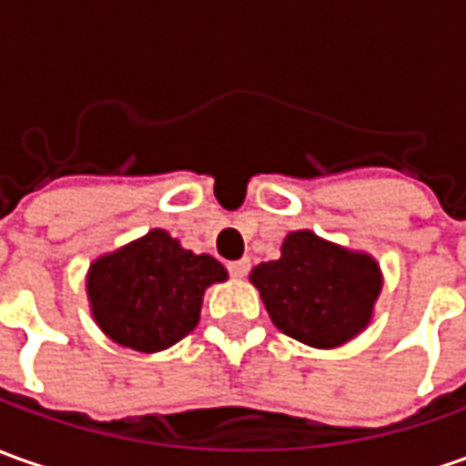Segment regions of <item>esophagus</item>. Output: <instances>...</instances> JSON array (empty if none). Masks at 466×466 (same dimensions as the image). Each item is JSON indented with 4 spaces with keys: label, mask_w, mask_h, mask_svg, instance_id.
<instances>
[{
    "label": "esophagus",
    "mask_w": 466,
    "mask_h": 466,
    "mask_svg": "<svg viewBox=\"0 0 466 466\" xmlns=\"http://www.w3.org/2000/svg\"><path fill=\"white\" fill-rule=\"evenodd\" d=\"M229 273H232V278H245V275L249 273V259L242 258L229 262Z\"/></svg>",
    "instance_id": "1"
}]
</instances>
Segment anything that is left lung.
I'll return each mask as SVG.
<instances>
[{
    "label": "left lung",
    "mask_w": 466,
    "mask_h": 466,
    "mask_svg": "<svg viewBox=\"0 0 466 466\" xmlns=\"http://www.w3.org/2000/svg\"><path fill=\"white\" fill-rule=\"evenodd\" d=\"M249 280L273 324L319 350L365 331L382 288L380 265L370 255L331 245L309 229L288 234L280 258L259 262Z\"/></svg>",
    "instance_id": "8db88e82"
}]
</instances>
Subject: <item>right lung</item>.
Returning <instances> with one entry per match:
<instances>
[{
  "label": "right lung",
  "mask_w": 466,
  "mask_h": 466,
  "mask_svg": "<svg viewBox=\"0 0 466 466\" xmlns=\"http://www.w3.org/2000/svg\"><path fill=\"white\" fill-rule=\"evenodd\" d=\"M227 280L211 255L183 249L166 229L101 255L86 278L88 303L99 329L137 352H160L196 329L204 290Z\"/></svg>",
  "instance_id": "1"
}]
</instances>
